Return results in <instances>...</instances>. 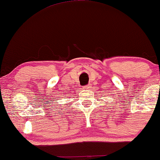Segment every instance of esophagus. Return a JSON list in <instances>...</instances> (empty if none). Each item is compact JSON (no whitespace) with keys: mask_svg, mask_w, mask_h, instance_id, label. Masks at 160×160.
<instances>
[{"mask_svg":"<svg viewBox=\"0 0 160 160\" xmlns=\"http://www.w3.org/2000/svg\"><path fill=\"white\" fill-rule=\"evenodd\" d=\"M90 87H91L90 85H87V86H83V89H89Z\"/></svg>","mask_w":160,"mask_h":160,"instance_id":"1","label":"esophagus"}]
</instances>
